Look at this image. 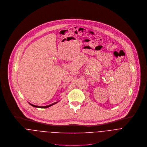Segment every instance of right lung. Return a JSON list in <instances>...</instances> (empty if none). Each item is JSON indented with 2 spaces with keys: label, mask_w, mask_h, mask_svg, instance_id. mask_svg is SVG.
<instances>
[{
  "label": "right lung",
  "mask_w": 147,
  "mask_h": 147,
  "mask_svg": "<svg viewBox=\"0 0 147 147\" xmlns=\"http://www.w3.org/2000/svg\"><path fill=\"white\" fill-rule=\"evenodd\" d=\"M58 102H59V101H57V102H54V103H53V104H50V105H46V106H38V105H35L29 103V104H30L31 106L34 107L39 108H49V107H51V106H52V105H53L55 104H56V103H57Z\"/></svg>",
  "instance_id": "right-lung-1"
}]
</instances>
